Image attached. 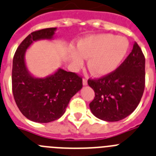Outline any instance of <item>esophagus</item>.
<instances>
[{
    "mask_svg": "<svg viewBox=\"0 0 156 156\" xmlns=\"http://www.w3.org/2000/svg\"><path fill=\"white\" fill-rule=\"evenodd\" d=\"M87 84H88V80H87L86 78H83V85H86Z\"/></svg>",
    "mask_w": 156,
    "mask_h": 156,
    "instance_id": "1",
    "label": "esophagus"
}]
</instances>
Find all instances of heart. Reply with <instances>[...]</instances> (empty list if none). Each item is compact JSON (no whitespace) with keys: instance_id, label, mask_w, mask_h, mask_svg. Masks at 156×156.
I'll return each mask as SVG.
<instances>
[{"instance_id":"1","label":"heart","mask_w":156,"mask_h":156,"mask_svg":"<svg viewBox=\"0 0 156 156\" xmlns=\"http://www.w3.org/2000/svg\"><path fill=\"white\" fill-rule=\"evenodd\" d=\"M125 38L112 34L92 36L81 40L78 50L72 49L73 65L80 68L86 57H89L88 68L95 75H106L118 68L128 50Z\"/></svg>"}]
</instances>
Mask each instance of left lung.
Listing matches in <instances>:
<instances>
[{
  "instance_id": "obj_1",
  "label": "left lung",
  "mask_w": 156,
  "mask_h": 156,
  "mask_svg": "<svg viewBox=\"0 0 156 156\" xmlns=\"http://www.w3.org/2000/svg\"><path fill=\"white\" fill-rule=\"evenodd\" d=\"M95 92L89 103L96 117L109 122L123 120L137 108L145 85V58L137 43L118 68L99 78L88 80Z\"/></svg>"
}]
</instances>
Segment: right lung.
Instances as JSON below:
<instances>
[{"mask_svg": "<svg viewBox=\"0 0 156 156\" xmlns=\"http://www.w3.org/2000/svg\"><path fill=\"white\" fill-rule=\"evenodd\" d=\"M56 28L40 29L20 43L13 57L12 92L16 105L26 118L37 123H49L62 116L71 98L82 88V78L75 72L59 69L46 78L31 76L24 55L33 42L51 39Z\"/></svg>", "mask_w": 156, "mask_h": 156, "instance_id": "add662e5", "label": "right lung"}]
</instances>
